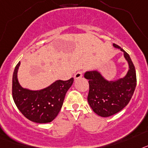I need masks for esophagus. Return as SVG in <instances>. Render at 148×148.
Segmentation results:
<instances>
[{
    "label": "esophagus",
    "mask_w": 148,
    "mask_h": 148,
    "mask_svg": "<svg viewBox=\"0 0 148 148\" xmlns=\"http://www.w3.org/2000/svg\"><path fill=\"white\" fill-rule=\"evenodd\" d=\"M83 71H79L77 72H76L74 74V79H79V78H81L83 77Z\"/></svg>",
    "instance_id": "esophagus-1"
}]
</instances>
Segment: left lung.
Segmentation results:
<instances>
[{
	"label": "left lung",
	"instance_id": "8db88e82",
	"mask_svg": "<svg viewBox=\"0 0 148 148\" xmlns=\"http://www.w3.org/2000/svg\"><path fill=\"white\" fill-rule=\"evenodd\" d=\"M114 47L124 52L130 69L127 75L115 82L107 81L97 71H87L84 77L88 79V102L96 114L101 117L115 115L129 103L136 86V73L129 54L115 44Z\"/></svg>",
	"mask_w": 148,
	"mask_h": 148
}]
</instances>
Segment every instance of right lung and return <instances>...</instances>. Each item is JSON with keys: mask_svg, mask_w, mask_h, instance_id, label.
Wrapping results in <instances>:
<instances>
[{"mask_svg": "<svg viewBox=\"0 0 148 148\" xmlns=\"http://www.w3.org/2000/svg\"><path fill=\"white\" fill-rule=\"evenodd\" d=\"M19 65L20 62L15 66L12 75V93L15 105L23 115L31 121L39 124L52 121L60 112L65 94L73 84L74 78L57 80L41 91H29L23 88L18 82Z\"/></svg>", "mask_w": 148, "mask_h": 148, "instance_id": "right-lung-1", "label": "right lung"}]
</instances>
